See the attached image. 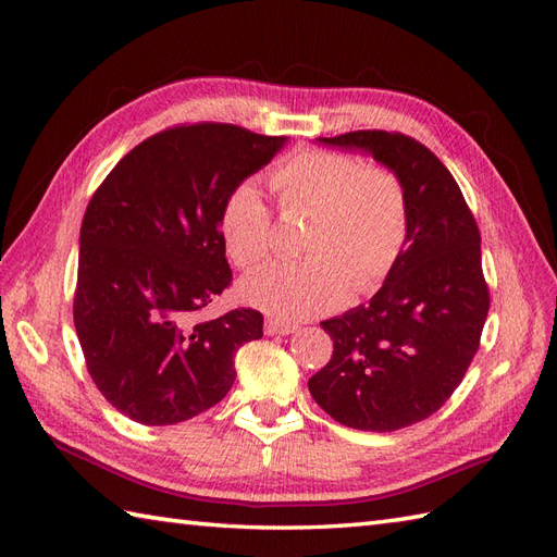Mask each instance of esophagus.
<instances>
[{"instance_id": "esophagus-1", "label": "esophagus", "mask_w": 557, "mask_h": 557, "mask_svg": "<svg viewBox=\"0 0 557 557\" xmlns=\"http://www.w3.org/2000/svg\"><path fill=\"white\" fill-rule=\"evenodd\" d=\"M297 327L290 323H283V320H272L269 318L264 323V334L269 336H283V334H293Z\"/></svg>"}]
</instances>
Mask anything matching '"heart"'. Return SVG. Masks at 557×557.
Segmentation results:
<instances>
[{
	"label": "heart",
	"instance_id": "b5f03b06",
	"mask_svg": "<svg viewBox=\"0 0 557 557\" xmlns=\"http://www.w3.org/2000/svg\"><path fill=\"white\" fill-rule=\"evenodd\" d=\"M285 213L309 211V260L276 262L242 281L239 295L276 320H307L339 309L350 290L367 295L393 272L409 232L401 178L383 164H362L334 150H297L269 176ZM230 260L262 262L274 244L272 211L252 181L225 195L221 215Z\"/></svg>",
	"mask_w": 557,
	"mask_h": 557
}]
</instances>
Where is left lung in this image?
<instances>
[{
	"instance_id": "1",
	"label": "left lung",
	"mask_w": 557,
	"mask_h": 557,
	"mask_svg": "<svg viewBox=\"0 0 557 557\" xmlns=\"http://www.w3.org/2000/svg\"><path fill=\"white\" fill-rule=\"evenodd\" d=\"M315 141L372 156L407 190L409 232L395 269L367 305L320 323L334 352L309 379L336 423L395 432L440 411L476 356L491 307L481 234L458 183L416 139L360 129Z\"/></svg>"
}]
</instances>
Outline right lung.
I'll return each mask as SVG.
<instances>
[{
	"mask_svg": "<svg viewBox=\"0 0 557 557\" xmlns=\"http://www.w3.org/2000/svg\"><path fill=\"white\" fill-rule=\"evenodd\" d=\"M288 137L199 123L156 134L117 162L83 215L74 325L111 407L144 425L211 409L237 379L234 356L262 336V313L197 323L232 272L218 215L234 185Z\"/></svg>",
	"mask_w": 557,
	"mask_h": 557,
	"instance_id": "1",
	"label": "right lung"
}]
</instances>
